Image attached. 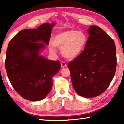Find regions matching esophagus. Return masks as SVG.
Here are the masks:
<instances>
[{
  "label": "esophagus",
  "mask_w": 124,
  "mask_h": 124,
  "mask_svg": "<svg viewBox=\"0 0 124 124\" xmlns=\"http://www.w3.org/2000/svg\"><path fill=\"white\" fill-rule=\"evenodd\" d=\"M60 65H61V67H62V68H64V67H67V64H66L65 62H61Z\"/></svg>",
  "instance_id": "esophagus-1"
}]
</instances>
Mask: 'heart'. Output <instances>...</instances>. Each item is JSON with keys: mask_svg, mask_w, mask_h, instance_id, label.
<instances>
[{"mask_svg": "<svg viewBox=\"0 0 124 124\" xmlns=\"http://www.w3.org/2000/svg\"><path fill=\"white\" fill-rule=\"evenodd\" d=\"M87 43V37L84 33L74 29H69L56 34L54 42H50L49 48L55 52V46L62 48L61 52L65 58L73 59L79 56Z\"/></svg>", "mask_w": 124, "mask_h": 124, "instance_id": "obj_1", "label": "heart"}]
</instances>
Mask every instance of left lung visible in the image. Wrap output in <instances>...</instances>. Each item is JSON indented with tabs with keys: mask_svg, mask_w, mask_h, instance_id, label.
I'll use <instances>...</instances> for the list:
<instances>
[{
	"mask_svg": "<svg viewBox=\"0 0 124 124\" xmlns=\"http://www.w3.org/2000/svg\"><path fill=\"white\" fill-rule=\"evenodd\" d=\"M89 38L79 56L68 64L74 90L85 98H93L109 86L117 65L114 42L104 30L92 25L87 29Z\"/></svg>",
	"mask_w": 124,
	"mask_h": 124,
	"instance_id": "1",
	"label": "left lung"
}]
</instances>
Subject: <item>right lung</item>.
Returning <instances> with one entry per match:
<instances>
[{
  "instance_id": "1",
  "label": "right lung",
  "mask_w": 124,
  "mask_h": 124,
  "mask_svg": "<svg viewBox=\"0 0 124 124\" xmlns=\"http://www.w3.org/2000/svg\"><path fill=\"white\" fill-rule=\"evenodd\" d=\"M56 23L42 24L35 29H23L13 37L6 52V72L13 87L31 101L43 99L52 87V77L60 69L59 61L41 55L49 45Z\"/></svg>"
}]
</instances>
